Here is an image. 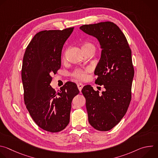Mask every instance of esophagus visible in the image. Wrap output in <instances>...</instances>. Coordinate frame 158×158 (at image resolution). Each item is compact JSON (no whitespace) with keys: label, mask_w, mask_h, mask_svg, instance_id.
Returning <instances> with one entry per match:
<instances>
[{"label":"esophagus","mask_w":158,"mask_h":158,"mask_svg":"<svg viewBox=\"0 0 158 158\" xmlns=\"http://www.w3.org/2000/svg\"><path fill=\"white\" fill-rule=\"evenodd\" d=\"M83 86H84V85L82 83H78L77 84V87H78L79 90V91H81V90H82Z\"/></svg>","instance_id":"1"}]
</instances>
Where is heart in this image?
<instances>
[{"label":"heart","instance_id":"obj_1","mask_svg":"<svg viewBox=\"0 0 158 158\" xmlns=\"http://www.w3.org/2000/svg\"><path fill=\"white\" fill-rule=\"evenodd\" d=\"M89 48H94V45L89 43V42H86L82 44V49L84 50V49H87ZM90 71V69L87 68L85 70H82V69H76L73 74V76L76 78L78 79L79 80H85L87 79V73H89Z\"/></svg>","mask_w":158,"mask_h":158}]
</instances>
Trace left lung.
I'll return each mask as SVG.
<instances>
[{
	"mask_svg": "<svg viewBox=\"0 0 158 158\" xmlns=\"http://www.w3.org/2000/svg\"><path fill=\"white\" fill-rule=\"evenodd\" d=\"M80 29L96 37L102 49L94 74L95 83L103 85L104 91L99 93L91 85L82 89L89 123L96 130L109 131L124 116L131 102L134 74L131 51L124 34L113 22L83 25Z\"/></svg>",
	"mask_w": 158,
	"mask_h": 158,
	"instance_id": "1",
	"label": "left lung"
}]
</instances>
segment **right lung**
Segmentation results:
<instances>
[{
	"mask_svg": "<svg viewBox=\"0 0 158 158\" xmlns=\"http://www.w3.org/2000/svg\"><path fill=\"white\" fill-rule=\"evenodd\" d=\"M73 30L71 27L37 33L23 58L21 76L25 104L37 125L51 132L61 131L68 125L72 101L79 93L73 82H66L57 92L50 85L51 75L60 68L64 44Z\"/></svg>",
	"mask_w": 158,
	"mask_h": 158,
	"instance_id": "1",
	"label": "right lung"
}]
</instances>
